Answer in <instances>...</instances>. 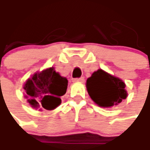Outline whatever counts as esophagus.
Here are the masks:
<instances>
[{"label":"esophagus","mask_w":150,"mask_h":150,"mask_svg":"<svg viewBox=\"0 0 150 150\" xmlns=\"http://www.w3.org/2000/svg\"><path fill=\"white\" fill-rule=\"evenodd\" d=\"M84 78L83 77H81V78H73L72 79V82L73 83H77V82H81V83H83L84 82Z\"/></svg>","instance_id":"esophagus-1"}]
</instances>
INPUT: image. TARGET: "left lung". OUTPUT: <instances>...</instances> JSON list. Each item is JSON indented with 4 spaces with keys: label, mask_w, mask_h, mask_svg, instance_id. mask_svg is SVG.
<instances>
[{
    "label": "left lung",
    "mask_w": 150,
    "mask_h": 150,
    "mask_svg": "<svg viewBox=\"0 0 150 150\" xmlns=\"http://www.w3.org/2000/svg\"><path fill=\"white\" fill-rule=\"evenodd\" d=\"M125 84L118 78L103 71L94 72L87 80V89L91 98L100 107H112L127 98Z\"/></svg>",
    "instance_id": "1"
}]
</instances>
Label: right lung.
I'll return each mask as SVG.
<instances>
[{
    "mask_svg": "<svg viewBox=\"0 0 150 150\" xmlns=\"http://www.w3.org/2000/svg\"><path fill=\"white\" fill-rule=\"evenodd\" d=\"M67 79L61 77L50 67L38 72L24 85L27 101L32 108L52 110L61 103V97L66 93Z\"/></svg>",
    "mask_w": 150,
    "mask_h": 150,
    "instance_id": "add662e5",
    "label": "right lung"
}]
</instances>
